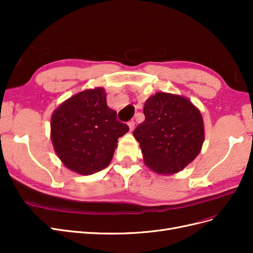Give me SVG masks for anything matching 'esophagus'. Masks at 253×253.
<instances>
[{
  "label": "esophagus",
  "mask_w": 253,
  "mask_h": 253,
  "mask_svg": "<svg viewBox=\"0 0 253 253\" xmlns=\"http://www.w3.org/2000/svg\"><path fill=\"white\" fill-rule=\"evenodd\" d=\"M127 126H128V127H129V131H133L134 127H135V121H134V120L128 121V122H127Z\"/></svg>",
  "instance_id": "1"
}]
</instances>
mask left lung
<instances>
[{
  "mask_svg": "<svg viewBox=\"0 0 253 253\" xmlns=\"http://www.w3.org/2000/svg\"><path fill=\"white\" fill-rule=\"evenodd\" d=\"M144 121L133 133L144 163L158 174H174L192 163L205 140L202 114L189 99L156 93L144 103Z\"/></svg>",
  "mask_w": 253,
  "mask_h": 253,
  "instance_id": "obj_1",
  "label": "left lung"
}]
</instances>
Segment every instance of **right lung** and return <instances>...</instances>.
<instances>
[{"mask_svg": "<svg viewBox=\"0 0 253 253\" xmlns=\"http://www.w3.org/2000/svg\"><path fill=\"white\" fill-rule=\"evenodd\" d=\"M50 136L58 157L68 169L82 175L108 167L118 138L128 126L117 120L106 104L102 87L86 89L67 99L52 113Z\"/></svg>", "mask_w": 253, "mask_h": 253, "instance_id": "1", "label": "right lung"}]
</instances>
